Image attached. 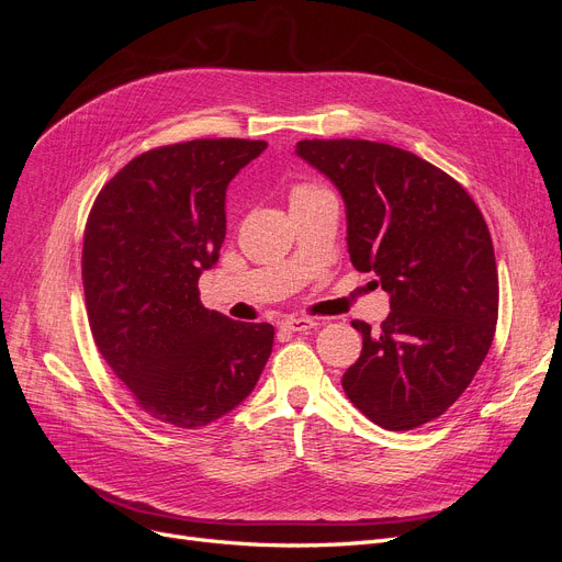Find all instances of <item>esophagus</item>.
Returning <instances> with one entry per match:
<instances>
[{
  "label": "esophagus",
  "mask_w": 562,
  "mask_h": 562,
  "mask_svg": "<svg viewBox=\"0 0 562 562\" xmlns=\"http://www.w3.org/2000/svg\"><path fill=\"white\" fill-rule=\"evenodd\" d=\"M316 326H318V321L310 318V316H289L282 321V328H286L291 333H307Z\"/></svg>",
  "instance_id": "34e87169"
}]
</instances>
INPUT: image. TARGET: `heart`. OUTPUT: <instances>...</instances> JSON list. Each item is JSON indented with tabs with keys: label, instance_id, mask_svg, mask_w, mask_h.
Listing matches in <instances>:
<instances>
[{
	"label": "heart",
	"instance_id": "heart-1",
	"mask_svg": "<svg viewBox=\"0 0 562 562\" xmlns=\"http://www.w3.org/2000/svg\"><path fill=\"white\" fill-rule=\"evenodd\" d=\"M316 189H310V187H301V189H296L293 191V198H301V195H310V193H314Z\"/></svg>",
	"mask_w": 562,
	"mask_h": 562
}]
</instances>
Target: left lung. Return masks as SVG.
Listing matches in <instances>:
<instances>
[{"mask_svg": "<svg viewBox=\"0 0 562 562\" xmlns=\"http://www.w3.org/2000/svg\"><path fill=\"white\" fill-rule=\"evenodd\" d=\"M296 155L339 191L358 271L378 276L390 314L362 333L341 385L387 430L437 419L474 380L494 339L498 278L483 214L432 164L373 140H301Z\"/></svg>", "mask_w": 562, "mask_h": 562, "instance_id": "8db88e82", "label": "left lung"}]
</instances>
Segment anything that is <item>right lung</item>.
<instances>
[{
	"instance_id": "add662e5",
	"label": "right lung",
	"mask_w": 562,
	"mask_h": 562,
	"mask_svg": "<svg viewBox=\"0 0 562 562\" xmlns=\"http://www.w3.org/2000/svg\"><path fill=\"white\" fill-rule=\"evenodd\" d=\"M263 140L200 138L132 159L86 223L81 276L98 350L157 422L195 430L239 407L269 362L271 323L206 310L198 280L225 239V193Z\"/></svg>"
}]
</instances>
